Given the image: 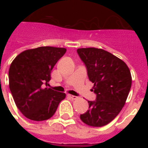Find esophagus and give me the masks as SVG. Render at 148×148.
I'll return each mask as SVG.
<instances>
[{"label":"esophagus","instance_id":"obj_1","mask_svg":"<svg viewBox=\"0 0 148 148\" xmlns=\"http://www.w3.org/2000/svg\"><path fill=\"white\" fill-rule=\"evenodd\" d=\"M68 97H71V99H72V100H76V99H77V97L74 96V95H71V94H68Z\"/></svg>","mask_w":148,"mask_h":148}]
</instances>
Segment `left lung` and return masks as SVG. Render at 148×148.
<instances>
[{
	"instance_id": "left-lung-1",
	"label": "left lung",
	"mask_w": 148,
	"mask_h": 148,
	"mask_svg": "<svg viewBox=\"0 0 148 148\" xmlns=\"http://www.w3.org/2000/svg\"><path fill=\"white\" fill-rule=\"evenodd\" d=\"M77 52L97 95L95 101H88L89 109L80 115L81 120L92 127H102L124 107L132 86L131 72L124 61L103 49L79 48Z\"/></svg>"
}]
</instances>
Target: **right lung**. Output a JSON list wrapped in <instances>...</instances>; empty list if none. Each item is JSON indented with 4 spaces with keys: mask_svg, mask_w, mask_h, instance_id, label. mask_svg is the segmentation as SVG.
I'll return each mask as SVG.
<instances>
[{
    "mask_svg": "<svg viewBox=\"0 0 148 148\" xmlns=\"http://www.w3.org/2000/svg\"><path fill=\"white\" fill-rule=\"evenodd\" d=\"M66 51L62 47H39L21 52L11 63L9 89L25 117L36 121L48 120L66 97L64 93L47 87L52 69Z\"/></svg>",
    "mask_w": 148,
    "mask_h": 148,
    "instance_id": "add662e5",
    "label": "right lung"
}]
</instances>
